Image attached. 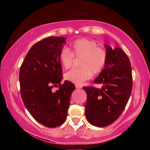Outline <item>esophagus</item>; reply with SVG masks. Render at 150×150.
I'll use <instances>...</instances> for the list:
<instances>
[{
    "label": "esophagus",
    "instance_id": "34e87169",
    "mask_svg": "<svg viewBox=\"0 0 150 150\" xmlns=\"http://www.w3.org/2000/svg\"><path fill=\"white\" fill-rule=\"evenodd\" d=\"M76 89H81V88H82V86L81 85H76Z\"/></svg>",
    "mask_w": 150,
    "mask_h": 150
}]
</instances>
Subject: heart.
Returning <instances> with one entry per match:
<instances>
[{
	"label": "heart",
	"mask_w": 150,
	"mask_h": 150,
	"mask_svg": "<svg viewBox=\"0 0 150 150\" xmlns=\"http://www.w3.org/2000/svg\"><path fill=\"white\" fill-rule=\"evenodd\" d=\"M74 57H81L80 66L73 69L65 75L67 81L76 85H82L91 76L92 72L97 74L106 67L108 61V52L106 49L98 47L97 43L86 38H80L71 43L69 50L63 48L59 52V60L63 67L70 68Z\"/></svg>",
	"instance_id": "heart-1"
}]
</instances>
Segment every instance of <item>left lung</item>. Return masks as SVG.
Returning <instances> with one entry per match:
<instances>
[{
	"label": "left lung",
	"mask_w": 150,
	"mask_h": 150,
	"mask_svg": "<svg viewBox=\"0 0 150 150\" xmlns=\"http://www.w3.org/2000/svg\"><path fill=\"white\" fill-rule=\"evenodd\" d=\"M108 61L96 84H102L101 89L83 87L87 93L85 115L93 126L105 127L111 124L124 111L132 88V67L128 57L122 49H112L106 45Z\"/></svg>",
	"instance_id": "obj_1"
}]
</instances>
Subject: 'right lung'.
<instances>
[{
  "label": "right lung",
  "instance_id": "obj_1",
  "mask_svg": "<svg viewBox=\"0 0 150 150\" xmlns=\"http://www.w3.org/2000/svg\"><path fill=\"white\" fill-rule=\"evenodd\" d=\"M63 37H48L28 51L20 69V94L24 106L36 121L48 128L66 120L70 96L75 85L61 84L62 67L59 52L65 43ZM59 85L56 92L52 88Z\"/></svg>",
  "mask_w": 150,
  "mask_h": 150
}]
</instances>
